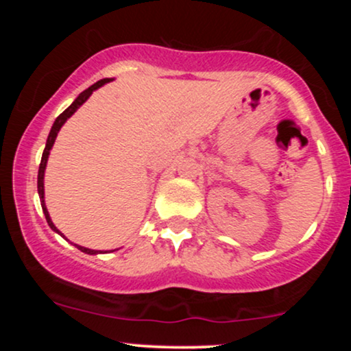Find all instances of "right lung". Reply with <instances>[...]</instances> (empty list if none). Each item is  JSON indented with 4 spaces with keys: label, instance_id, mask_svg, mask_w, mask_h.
Listing matches in <instances>:
<instances>
[{
    "label": "right lung",
    "instance_id": "obj_1",
    "mask_svg": "<svg viewBox=\"0 0 351 351\" xmlns=\"http://www.w3.org/2000/svg\"><path fill=\"white\" fill-rule=\"evenodd\" d=\"M108 80H110V79H102V80H99V82H95L94 86H90L88 88H86V90H84L82 94H79V97L75 99L74 102H72L71 106L67 107L66 110H64L62 114H60V115L58 117V119H56V122H54V125H52V128H51V132H49V136H47L46 148H44L41 163H39V171H38V193H39V198H41V206H43L44 216H46L47 224H49L51 229H54L56 232H59V229L56 228L54 224H52V221H51V217H49V213H47L46 204H44V170H46V163H47V156H49V150L52 148V145H54L56 136H58V132L60 130V127H62L64 122H66V120L69 119V117H71L72 114H74V112L77 110V108H79L80 106H82V104L86 102V100H87L88 97H90V94L95 90V88H99L100 86H104V84L108 82ZM59 234H60V232H59ZM60 236H62V234H60ZM77 249H80V251L86 252V254H97V251H92V249L82 247V245H77Z\"/></svg>",
    "mask_w": 351,
    "mask_h": 351
}]
</instances>
